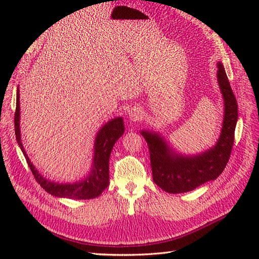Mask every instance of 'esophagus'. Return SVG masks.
Wrapping results in <instances>:
<instances>
[{"label": "esophagus", "instance_id": "esophagus-1", "mask_svg": "<svg viewBox=\"0 0 259 259\" xmlns=\"http://www.w3.org/2000/svg\"><path fill=\"white\" fill-rule=\"evenodd\" d=\"M142 118H144V111H142L140 107H134L129 111V119L131 121L137 122V121H140Z\"/></svg>", "mask_w": 259, "mask_h": 259}]
</instances>
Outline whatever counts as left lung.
<instances>
[{
    "label": "left lung",
    "instance_id": "8db88e82",
    "mask_svg": "<svg viewBox=\"0 0 259 259\" xmlns=\"http://www.w3.org/2000/svg\"><path fill=\"white\" fill-rule=\"evenodd\" d=\"M217 78L225 101L224 123L219 140L211 149L194 157H184L170 150L158 134L141 131L150 152L152 178L169 194L194 190L198 186L216 179L229 160L238 119V104L230 88L224 65L218 62Z\"/></svg>",
    "mask_w": 259,
    "mask_h": 259
}]
</instances>
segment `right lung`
<instances>
[{
	"mask_svg": "<svg viewBox=\"0 0 259 259\" xmlns=\"http://www.w3.org/2000/svg\"><path fill=\"white\" fill-rule=\"evenodd\" d=\"M14 128L16 141L24 153L26 162L29 164L31 171L35 180L43 189L49 194L57 197L73 198V199H93L100 196L103 190L109 185V158L112 148L121 136L124 133V125L122 118H115L110 120L99 131L95 142V158H93V168L90 175L84 180L74 184H58L47 180L37 172L27 157L26 152L22 146L20 134V93L16 92V108L14 113Z\"/></svg>",
	"mask_w": 259,
	"mask_h": 259,
	"instance_id": "obj_1",
	"label": "right lung"
}]
</instances>
